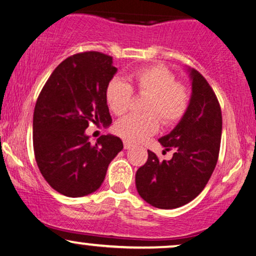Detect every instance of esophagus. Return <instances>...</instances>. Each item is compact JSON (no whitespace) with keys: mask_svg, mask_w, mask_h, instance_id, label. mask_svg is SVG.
Returning <instances> with one entry per match:
<instances>
[{"mask_svg":"<svg viewBox=\"0 0 256 256\" xmlns=\"http://www.w3.org/2000/svg\"><path fill=\"white\" fill-rule=\"evenodd\" d=\"M123 146H124V150H129L133 147V145H132L130 142H128V141H124V142H123Z\"/></svg>","mask_w":256,"mask_h":256,"instance_id":"34e87169","label":"esophagus"}]
</instances>
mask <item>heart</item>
<instances>
[{"mask_svg":"<svg viewBox=\"0 0 256 256\" xmlns=\"http://www.w3.org/2000/svg\"><path fill=\"white\" fill-rule=\"evenodd\" d=\"M124 80H110L105 88V100L111 112L117 116L126 114L130 106L133 90L148 94L146 114H132L115 124L118 136L128 142H140L157 133L160 120L165 126L176 124L183 118L189 106V92L174 75L160 64L135 69Z\"/></svg>","mask_w":256,"mask_h":256,"instance_id":"obj_1","label":"heart"}]
</instances>
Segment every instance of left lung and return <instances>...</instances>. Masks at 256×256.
I'll return each mask as SVG.
<instances>
[{"label":"left lung","mask_w":256,"mask_h":256,"mask_svg":"<svg viewBox=\"0 0 256 256\" xmlns=\"http://www.w3.org/2000/svg\"><path fill=\"white\" fill-rule=\"evenodd\" d=\"M192 97L186 115L158 141L170 160H159L152 151L135 175L138 193L157 208L181 207L204 190L217 165L222 138V110L212 87L195 69H188Z\"/></svg>","instance_id":"obj_1"}]
</instances>
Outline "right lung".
<instances>
[{
  "label": "right lung",
  "mask_w": 256,
  "mask_h": 256,
  "mask_svg": "<svg viewBox=\"0 0 256 256\" xmlns=\"http://www.w3.org/2000/svg\"><path fill=\"white\" fill-rule=\"evenodd\" d=\"M112 57L98 51L75 54L60 63L39 93L33 112V150L51 188L69 198L85 196L103 183L122 140L102 135L90 142L91 123L111 124L105 88L116 74Z\"/></svg>",
  "instance_id": "add662e5"
}]
</instances>
